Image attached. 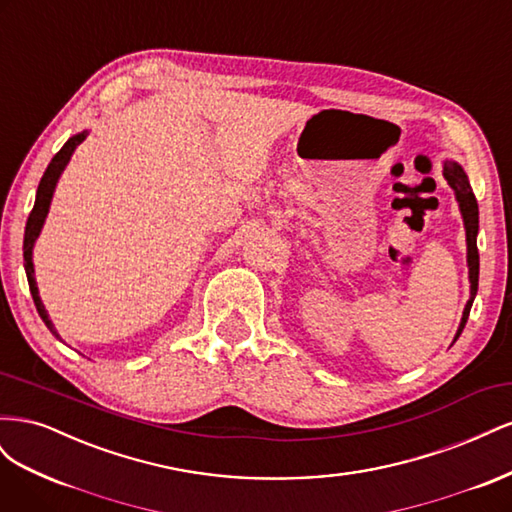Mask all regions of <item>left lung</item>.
Segmentation results:
<instances>
[{
    "instance_id": "obj_1",
    "label": "left lung",
    "mask_w": 512,
    "mask_h": 512,
    "mask_svg": "<svg viewBox=\"0 0 512 512\" xmlns=\"http://www.w3.org/2000/svg\"><path fill=\"white\" fill-rule=\"evenodd\" d=\"M442 175L446 179V183L451 185V190L455 192V200L459 205L461 211V218H463V228H466V245H468V280H470V299L463 307V316L459 322V329L455 333L453 344L457 342V337L461 335L463 327H466L468 316H470V309L476 297V290H478V247H476V235H478V203H476V196L472 192V185L470 179L466 175V170L461 168V164L453 162V160H446L444 168H442Z\"/></svg>"
}]
</instances>
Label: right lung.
<instances>
[{"mask_svg": "<svg viewBox=\"0 0 512 512\" xmlns=\"http://www.w3.org/2000/svg\"><path fill=\"white\" fill-rule=\"evenodd\" d=\"M87 130L79 132L70 136L66 145L61 147L55 158L51 160V164L46 166L44 175L40 179V185H38V192H36V203H34V209L32 213H29V220H27V226H25V239H23V258H25V273H27V282H29V290H32V297H34V303H36V309L38 314L42 318V322L49 327V331L59 339V342H64V339L59 337V333L55 331V324L53 320L49 318V312H46V307L40 299V292H38V284H36V275H34V245L40 237L42 232V226L46 222V215H49V209H51V200H53V194H55V188H57V181L61 177V173H64L74 149L79 147L85 138H87Z\"/></svg>", "mask_w": 512, "mask_h": 512, "instance_id": "obj_1", "label": "right lung"}]
</instances>
